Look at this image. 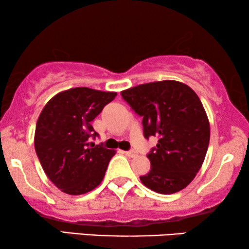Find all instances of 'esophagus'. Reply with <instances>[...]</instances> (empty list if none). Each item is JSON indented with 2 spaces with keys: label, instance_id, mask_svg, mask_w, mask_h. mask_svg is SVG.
Listing matches in <instances>:
<instances>
[{
  "label": "esophagus",
  "instance_id": "obj_1",
  "mask_svg": "<svg viewBox=\"0 0 249 249\" xmlns=\"http://www.w3.org/2000/svg\"><path fill=\"white\" fill-rule=\"evenodd\" d=\"M124 154L127 155L128 158H135V156L137 155V153H136L135 151H132V149H131V151H125Z\"/></svg>",
  "mask_w": 249,
  "mask_h": 249
}]
</instances>
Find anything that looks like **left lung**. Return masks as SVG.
I'll use <instances>...</instances> for the list:
<instances>
[{
	"instance_id": "left-lung-1",
	"label": "left lung",
	"mask_w": 249,
	"mask_h": 249,
	"mask_svg": "<svg viewBox=\"0 0 249 249\" xmlns=\"http://www.w3.org/2000/svg\"><path fill=\"white\" fill-rule=\"evenodd\" d=\"M142 118V132L158 145L147 154L151 171L141 177L147 188L173 194L189 185L199 171L210 142V124L195 91L175 80L139 85L121 91Z\"/></svg>"
}]
</instances>
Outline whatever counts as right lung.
Listing matches in <instances>:
<instances>
[{
  "mask_svg": "<svg viewBox=\"0 0 249 249\" xmlns=\"http://www.w3.org/2000/svg\"><path fill=\"white\" fill-rule=\"evenodd\" d=\"M117 96L111 91L77 87L47 102L35 131V151L51 181L69 195L86 194L100 185L112 149L95 145L90 122Z\"/></svg>",
  "mask_w": 249,
  "mask_h": 249,
  "instance_id": "1",
  "label": "right lung"
}]
</instances>
